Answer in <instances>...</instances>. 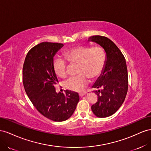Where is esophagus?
<instances>
[{"mask_svg":"<svg viewBox=\"0 0 151 151\" xmlns=\"http://www.w3.org/2000/svg\"><path fill=\"white\" fill-rule=\"evenodd\" d=\"M87 94V92H83V93H79V96L80 97H83V96H85V95Z\"/></svg>","mask_w":151,"mask_h":151,"instance_id":"esophagus-1","label":"esophagus"}]
</instances>
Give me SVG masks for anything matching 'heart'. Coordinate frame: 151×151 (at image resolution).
Here are the masks:
<instances>
[{"label":"heart","mask_w":151,"mask_h":151,"mask_svg":"<svg viewBox=\"0 0 151 151\" xmlns=\"http://www.w3.org/2000/svg\"><path fill=\"white\" fill-rule=\"evenodd\" d=\"M68 63H78V75L71 76L64 82L65 88L74 92H82L89 82L90 77L95 79L101 75L106 61V54L100 47H90L78 45L71 47L64 52ZM53 70L60 78L68 75L67 63L61 58H55L53 61Z\"/></svg>","instance_id":"b5f03b06"}]
</instances>
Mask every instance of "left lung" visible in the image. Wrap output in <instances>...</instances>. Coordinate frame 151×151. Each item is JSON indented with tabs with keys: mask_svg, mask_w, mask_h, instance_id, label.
Segmentation results:
<instances>
[{
	"mask_svg": "<svg viewBox=\"0 0 151 151\" xmlns=\"http://www.w3.org/2000/svg\"><path fill=\"white\" fill-rule=\"evenodd\" d=\"M89 39L99 44L106 53L104 70L92 86V88L101 90L94 92L98 99L91 109L99 118L108 117L118 110L127 96L128 78L125 58L118 47L108 38L96 35Z\"/></svg>",
	"mask_w": 151,
	"mask_h": 151,
	"instance_id": "8db88e82",
	"label": "left lung"
}]
</instances>
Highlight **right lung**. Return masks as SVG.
I'll return each mask as SVG.
<instances>
[{
	"mask_svg": "<svg viewBox=\"0 0 151 151\" xmlns=\"http://www.w3.org/2000/svg\"><path fill=\"white\" fill-rule=\"evenodd\" d=\"M63 44L42 42L29 50L23 68L25 92L33 106L45 118L63 122L71 117L79 101L77 92L56 93L58 82L53 70L54 56Z\"/></svg>",
	"mask_w": 151,
	"mask_h": 151,
	"instance_id": "obj_1",
	"label": "right lung"
}]
</instances>
